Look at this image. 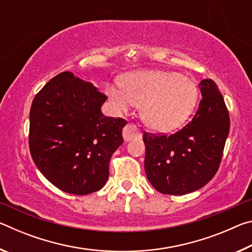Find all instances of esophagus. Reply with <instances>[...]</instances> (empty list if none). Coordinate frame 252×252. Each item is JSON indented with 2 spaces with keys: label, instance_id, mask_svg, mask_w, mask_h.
I'll use <instances>...</instances> for the list:
<instances>
[{
  "label": "esophagus",
  "instance_id": "esophagus-1",
  "mask_svg": "<svg viewBox=\"0 0 252 252\" xmlns=\"http://www.w3.org/2000/svg\"><path fill=\"white\" fill-rule=\"evenodd\" d=\"M122 135L123 139L126 141H131L133 139H139L141 138V133H140V130L138 129V126L133 123H127V125L125 126V129L122 131Z\"/></svg>",
  "mask_w": 252,
  "mask_h": 252
}]
</instances>
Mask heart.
Returning a JSON list of instances; mask_svg holds the SVG:
<instances>
[{
  "mask_svg": "<svg viewBox=\"0 0 252 252\" xmlns=\"http://www.w3.org/2000/svg\"><path fill=\"white\" fill-rule=\"evenodd\" d=\"M123 88L110 87L109 99L119 110L141 106V118L157 131H171L192 114L199 99V89L192 79L178 72L140 71L123 79Z\"/></svg>",
  "mask_w": 252,
  "mask_h": 252,
  "instance_id": "1",
  "label": "heart"
}]
</instances>
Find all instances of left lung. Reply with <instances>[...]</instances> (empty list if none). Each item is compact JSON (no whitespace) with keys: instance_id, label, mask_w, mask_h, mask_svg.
Masks as SVG:
<instances>
[{"instance_id":"left-lung-1","label":"left lung","mask_w":252,"mask_h":252,"mask_svg":"<svg viewBox=\"0 0 252 252\" xmlns=\"http://www.w3.org/2000/svg\"><path fill=\"white\" fill-rule=\"evenodd\" d=\"M202 99L194 117L171 134L144 132V169L163 194L193 192L215 177L229 134L230 118L223 96L211 79L199 83Z\"/></svg>"}]
</instances>
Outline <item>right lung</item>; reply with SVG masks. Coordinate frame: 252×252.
<instances>
[{"instance_id": "right-lung-1", "label": "right lung", "mask_w": 252, "mask_h": 252, "mask_svg": "<svg viewBox=\"0 0 252 252\" xmlns=\"http://www.w3.org/2000/svg\"><path fill=\"white\" fill-rule=\"evenodd\" d=\"M104 93L90 82L62 72L36 93L30 111L29 146L41 173L66 193L99 191L109 163L123 143L122 118L104 117Z\"/></svg>"}]
</instances>
